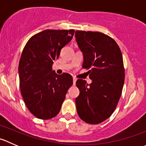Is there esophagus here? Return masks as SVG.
Returning a JSON list of instances; mask_svg holds the SVG:
<instances>
[{"mask_svg": "<svg viewBox=\"0 0 146 146\" xmlns=\"http://www.w3.org/2000/svg\"><path fill=\"white\" fill-rule=\"evenodd\" d=\"M76 80H77V78L75 77L73 78V85H76Z\"/></svg>", "mask_w": 146, "mask_h": 146, "instance_id": "obj_1", "label": "esophagus"}]
</instances>
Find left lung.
<instances>
[{
	"label": "left lung",
	"instance_id": "obj_1",
	"mask_svg": "<svg viewBox=\"0 0 146 146\" xmlns=\"http://www.w3.org/2000/svg\"><path fill=\"white\" fill-rule=\"evenodd\" d=\"M76 39L83 54L82 68L90 73V84L76 81L80 95L76 99L80 118L90 124L108 119L115 110L124 82L121 51L110 36L99 32L76 31Z\"/></svg>",
	"mask_w": 146,
	"mask_h": 146
}]
</instances>
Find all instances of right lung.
Returning a JSON list of instances; mask_svg holds the SVG:
<instances>
[{
	"mask_svg": "<svg viewBox=\"0 0 146 146\" xmlns=\"http://www.w3.org/2000/svg\"><path fill=\"white\" fill-rule=\"evenodd\" d=\"M74 32L46 29L32 36L23 48L18 67L20 92L27 109L36 118L56 117L73 85L70 74H56L52 65Z\"/></svg>",
	"mask_w": 146,
	"mask_h": 146,
	"instance_id": "1",
	"label": "right lung"
}]
</instances>
